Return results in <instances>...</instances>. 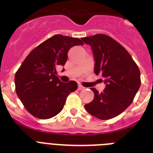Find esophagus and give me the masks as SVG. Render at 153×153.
Wrapping results in <instances>:
<instances>
[{"mask_svg": "<svg viewBox=\"0 0 153 153\" xmlns=\"http://www.w3.org/2000/svg\"><path fill=\"white\" fill-rule=\"evenodd\" d=\"M78 89H79V91H82V90H84V89H85V87L82 86L81 84H79V85H78Z\"/></svg>", "mask_w": 153, "mask_h": 153, "instance_id": "obj_1", "label": "esophagus"}]
</instances>
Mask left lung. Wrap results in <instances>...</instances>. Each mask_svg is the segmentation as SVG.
I'll list each match as a JSON object with an SVG mask.
<instances>
[{"label":"left lung","instance_id":"obj_1","mask_svg":"<svg viewBox=\"0 0 153 153\" xmlns=\"http://www.w3.org/2000/svg\"><path fill=\"white\" fill-rule=\"evenodd\" d=\"M94 60V71L102 78V93L91 88L93 101L85 105L89 114L101 120L118 116L132 103L140 86V73L129 53L113 38L104 34L84 37Z\"/></svg>","mask_w":153,"mask_h":153}]
</instances>
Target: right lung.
<instances>
[{"mask_svg":"<svg viewBox=\"0 0 153 153\" xmlns=\"http://www.w3.org/2000/svg\"><path fill=\"white\" fill-rule=\"evenodd\" d=\"M82 44L78 38L55 35L32 50L22 62L15 75L16 91L32 115L48 119L62 110L78 85L74 81H60L55 67L64 66L72 47Z\"/></svg>","mask_w":153,"mask_h":153,"instance_id":"right-lung-1","label":"right lung"}]
</instances>
